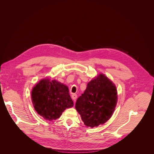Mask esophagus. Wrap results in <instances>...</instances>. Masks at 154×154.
<instances>
[{"mask_svg": "<svg viewBox=\"0 0 154 154\" xmlns=\"http://www.w3.org/2000/svg\"><path fill=\"white\" fill-rule=\"evenodd\" d=\"M77 96L76 94L73 93V94H72V100H73L74 101H75V100L77 99Z\"/></svg>", "mask_w": 154, "mask_h": 154, "instance_id": "esophagus-1", "label": "esophagus"}]
</instances>
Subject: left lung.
Wrapping results in <instances>:
<instances>
[{
  "mask_svg": "<svg viewBox=\"0 0 154 154\" xmlns=\"http://www.w3.org/2000/svg\"><path fill=\"white\" fill-rule=\"evenodd\" d=\"M117 103L116 85L101 74L88 83L84 93L78 97L75 109L84 124L94 128L110 119Z\"/></svg>",
  "mask_w": 154,
  "mask_h": 154,
  "instance_id": "left-lung-1",
  "label": "left lung"
}]
</instances>
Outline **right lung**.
<instances>
[{
	"instance_id": "1",
	"label": "right lung",
	"mask_w": 154,
	"mask_h": 154,
	"mask_svg": "<svg viewBox=\"0 0 154 154\" xmlns=\"http://www.w3.org/2000/svg\"><path fill=\"white\" fill-rule=\"evenodd\" d=\"M31 98L38 114L49 121L60 118L66 108L74 106L68 87L48 79L41 80L37 83L32 88Z\"/></svg>"
}]
</instances>
